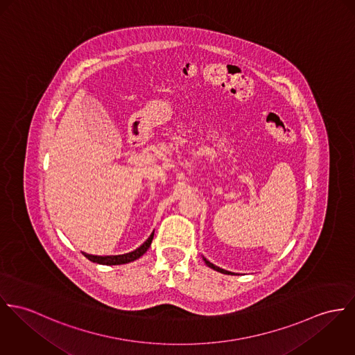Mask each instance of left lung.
Returning a JSON list of instances; mask_svg holds the SVG:
<instances>
[{"label":"left lung","mask_w":355,"mask_h":355,"mask_svg":"<svg viewBox=\"0 0 355 355\" xmlns=\"http://www.w3.org/2000/svg\"><path fill=\"white\" fill-rule=\"evenodd\" d=\"M202 260H204V263L209 267V268H212V270H215V271H218V272H220V274H226V275H236L234 272H230V271H226V270H223V268H219V267H216L215 264H212V263H209L205 257H202Z\"/></svg>","instance_id":"obj_1"}]
</instances>
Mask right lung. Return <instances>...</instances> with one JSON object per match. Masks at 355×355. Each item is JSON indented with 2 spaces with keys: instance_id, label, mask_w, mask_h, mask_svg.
<instances>
[{
  "instance_id": "right-lung-1",
  "label": "right lung",
  "mask_w": 355,
  "mask_h": 355,
  "mask_svg": "<svg viewBox=\"0 0 355 355\" xmlns=\"http://www.w3.org/2000/svg\"><path fill=\"white\" fill-rule=\"evenodd\" d=\"M153 238H154V233L151 236H148V239L140 245L137 249L129 252V253H123V254H114V256H95V254H88V253H84L83 254L92 263H96V264H102V266H119V264H126V263H130V261H135L137 259H140L147 250L148 248L151 246V242H153Z\"/></svg>"
}]
</instances>
